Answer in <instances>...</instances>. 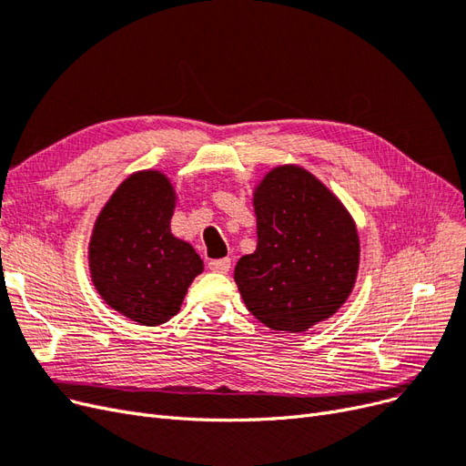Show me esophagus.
Masks as SVG:
<instances>
[{"label": "esophagus", "mask_w": 466, "mask_h": 466, "mask_svg": "<svg viewBox=\"0 0 466 466\" xmlns=\"http://www.w3.org/2000/svg\"><path fill=\"white\" fill-rule=\"evenodd\" d=\"M208 268H211L213 273H228L230 271V259L224 258V259H211L208 261Z\"/></svg>", "instance_id": "1"}]
</instances>
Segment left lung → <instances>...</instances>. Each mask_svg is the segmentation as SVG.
<instances>
[{
	"label": "left lung",
	"mask_w": 466,
	"mask_h": 466,
	"mask_svg": "<svg viewBox=\"0 0 466 466\" xmlns=\"http://www.w3.org/2000/svg\"><path fill=\"white\" fill-rule=\"evenodd\" d=\"M253 207L258 249L236 265L239 294L267 327L306 331L333 315L354 287V222L318 177L298 167L268 172Z\"/></svg>",
	"instance_id": "left-lung-1"
}]
</instances>
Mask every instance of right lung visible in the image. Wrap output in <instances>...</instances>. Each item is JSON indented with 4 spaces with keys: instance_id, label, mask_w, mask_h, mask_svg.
Returning <instances> with one entry per match:
<instances>
[{
    "instance_id": "right-lung-1",
    "label": "right lung",
    "mask_w": 466,
    "mask_h": 466,
    "mask_svg": "<svg viewBox=\"0 0 466 466\" xmlns=\"http://www.w3.org/2000/svg\"><path fill=\"white\" fill-rule=\"evenodd\" d=\"M174 191L160 172L127 177L102 208L91 239L93 282L106 304L143 325L167 323L203 271L195 249L170 234Z\"/></svg>"
}]
</instances>
